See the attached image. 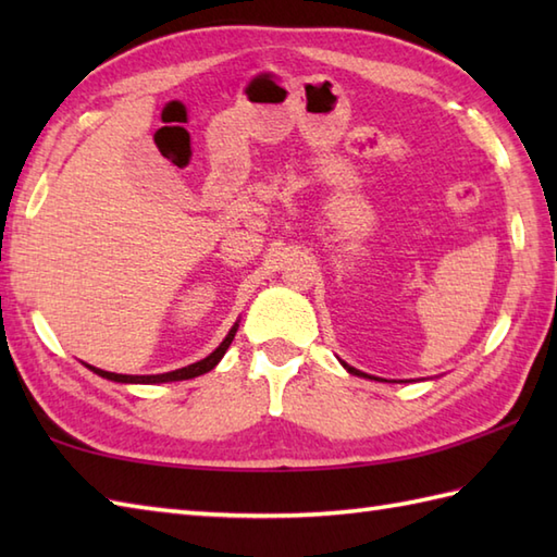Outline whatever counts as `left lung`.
<instances>
[{"label":"left lung","instance_id":"1","mask_svg":"<svg viewBox=\"0 0 557 557\" xmlns=\"http://www.w3.org/2000/svg\"><path fill=\"white\" fill-rule=\"evenodd\" d=\"M342 366H345V369L351 373V375H361V377H371V375H366V373H361V371H357V369H354V366H349V363H345V361H342ZM373 381H377V377H373Z\"/></svg>","mask_w":557,"mask_h":557}]
</instances>
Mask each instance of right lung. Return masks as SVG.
<instances>
[{
  "label": "right lung",
  "instance_id": "add662e5",
  "mask_svg": "<svg viewBox=\"0 0 557 557\" xmlns=\"http://www.w3.org/2000/svg\"><path fill=\"white\" fill-rule=\"evenodd\" d=\"M236 327H239V323H234L232 330L227 333V337H224L220 342V347L210 354V357L200 359L191 366H184V369H176V371H170V373H158V375H122V373H110V371H102V369H96V366H88V369L92 373H98L102 377H108V381H114V383H140V385H152V383H172V381H188V377H196V375H203L208 371L215 369V366L220 363V359L224 357V351L230 349L232 339L236 335Z\"/></svg>",
  "mask_w": 557,
  "mask_h": 557
}]
</instances>
